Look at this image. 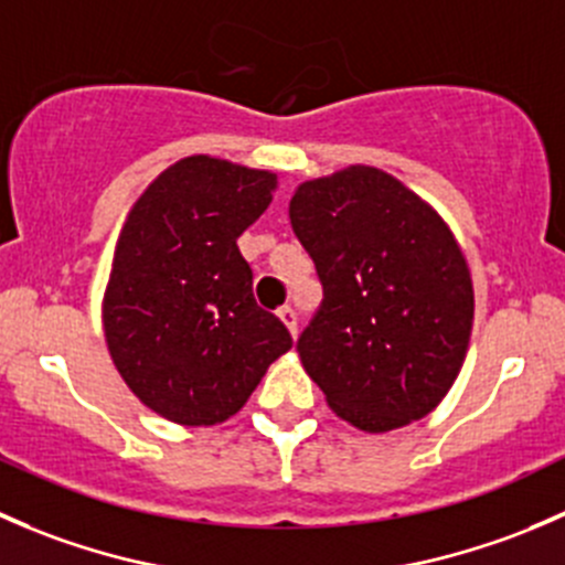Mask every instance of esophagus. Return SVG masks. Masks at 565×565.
<instances>
[{"mask_svg":"<svg viewBox=\"0 0 565 565\" xmlns=\"http://www.w3.org/2000/svg\"><path fill=\"white\" fill-rule=\"evenodd\" d=\"M278 319L287 324L289 333H292V335L298 333V311H295L292 306H281V309H278Z\"/></svg>","mask_w":565,"mask_h":565,"instance_id":"1","label":"esophagus"}]
</instances>
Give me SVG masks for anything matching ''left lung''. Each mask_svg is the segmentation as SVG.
<instances>
[{"label":"left lung","mask_w":565,"mask_h":565,"mask_svg":"<svg viewBox=\"0 0 565 565\" xmlns=\"http://www.w3.org/2000/svg\"><path fill=\"white\" fill-rule=\"evenodd\" d=\"M289 221L322 281L298 352L330 409L363 431L429 415L465 363L476 306L446 221L361 163L298 185Z\"/></svg>","instance_id":"1"}]
</instances>
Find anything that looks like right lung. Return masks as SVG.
I'll return each instance as SVG.
<instances>
[{
	"label": "right lung",
	"instance_id": "add662e5",
	"mask_svg": "<svg viewBox=\"0 0 565 565\" xmlns=\"http://www.w3.org/2000/svg\"><path fill=\"white\" fill-rule=\"evenodd\" d=\"M276 174L210 156L177 161L136 199L114 248L104 333L141 404L182 426L235 415L292 335L254 300L237 237Z\"/></svg>",
	"mask_w": 565,
	"mask_h": 565
}]
</instances>
